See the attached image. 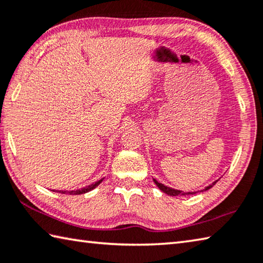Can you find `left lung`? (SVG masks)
<instances>
[{"label": "left lung", "mask_w": 263, "mask_h": 263, "mask_svg": "<svg viewBox=\"0 0 263 263\" xmlns=\"http://www.w3.org/2000/svg\"><path fill=\"white\" fill-rule=\"evenodd\" d=\"M154 181H155V184L159 186V189L161 190V191H163L164 193H166V194H169V195H174V197H176V195H179V194H181V195H185V194H193V192H189V193H184L183 191H178V190H174V189H171V187H166V186H164L163 184H161V183H157V181L154 179ZM215 183H216V181H215ZM215 183H213V185H215ZM213 185H211V186H208L207 187V190L208 189H211Z\"/></svg>", "instance_id": "8db88e82"}]
</instances>
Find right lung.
<instances>
[{
  "label": "right lung",
  "instance_id": "obj_1",
  "mask_svg": "<svg viewBox=\"0 0 263 263\" xmlns=\"http://www.w3.org/2000/svg\"><path fill=\"white\" fill-rule=\"evenodd\" d=\"M101 181H102V179L97 181V183H94L92 185L86 186V187H84L82 190H77V191H59V193H62V194H66V193H69V194H83V193H86V192H89L90 190H93V189L97 187V186L100 183H101ZM52 191H54V190H52ZM54 192H55V191H54ZM56 192H57V191H56Z\"/></svg>",
  "mask_w": 263,
  "mask_h": 263
}]
</instances>
